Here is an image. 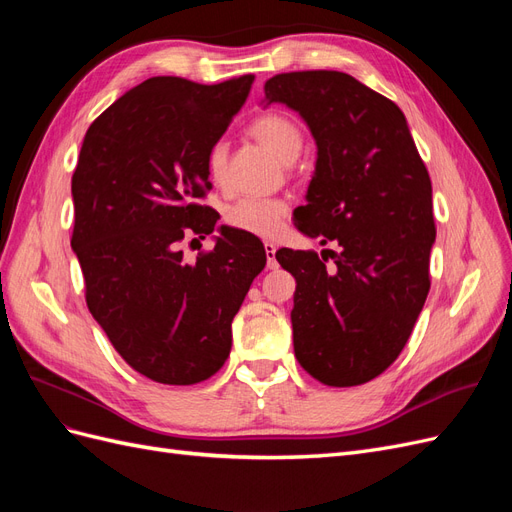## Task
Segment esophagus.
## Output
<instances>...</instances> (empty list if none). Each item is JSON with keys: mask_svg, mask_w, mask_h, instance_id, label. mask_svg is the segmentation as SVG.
I'll use <instances>...</instances> for the list:
<instances>
[{"mask_svg": "<svg viewBox=\"0 0 512 512\" xmlns=\"http://www.w3.org/2000/svg\"><path fill=\"white\" fill-rule=\"evenodd\" d=\"M275 250H277L275 243H271V241H267V243H265V252H267V267H269V269H275V267H277V260H275Z\"/></svg>", "mask_w": 512, "mask_h": 512, "instance_id": "obj_1", "label": "esophagus"}]
</instances>
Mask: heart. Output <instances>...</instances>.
Instances as JSON below:
<instances>
[{"mask_svg":"<svg viewBox=\"0 0 512 512\" xmlns=\"http://www.w3.org/2000/svg\"><path fill=\"white\" fill-rule=\"evenodd\" d=\"M250 132L260 145H265L277 160L286 164L299 158L303 149V132L290 117L282 113L258 115L250 123ZM207 175L213 183H222L226 170V145L213 143L205 158ZM290 213V203L280 196H245L232 203L224 220L230 228L250 232L256 237H275Z\"/></svg>","mask_w":512,"mask_h":512,"instance_id":"1","label":"heart"}]
</instances>
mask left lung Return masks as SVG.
Returning <instances> with one entry per match:
<instances>
[{
  "label": "left lung",
  "mask_w": 512,
  "mask_h": 512,
  "mask_svg": "<svg viewBox=\"0 0 512 512\" xmlns=\"http://www.w3.org/2000/svg\"><path fill=\"white\" fill-rule=\"evenodd\" d=\"M265 96L294 108L318 145L307 205L294 211V226L322 245H342L322 256L275 252L297 280L294 356L327 386L369 382L404 350L431 286L429 173L399 106L350 74H275Z\"/></svg>",
  "instance_id": "obj_1"
}]
</instances>
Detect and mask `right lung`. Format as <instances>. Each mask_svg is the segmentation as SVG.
<instances>
[{"mask_svg": "<svg viewBox=\"0 0 512 512\" xmlns=\"http://www.w3.org/2000/svg\"><path fill=\"white\" fill-rule=\"evenodd\" d=\"M254 74L215 85L153 76L91 123L72 175V250L85 301L113 348L138 374L196 384L226 363L232 318L265 269L250 232L222 226L213 250L183 258L218 211L205 158L243 106Z\"/></svg>", "mask_w": 512, "mask_h": 512, "instance_id": "obj_1", "label": "right lung"}]
</instances>
